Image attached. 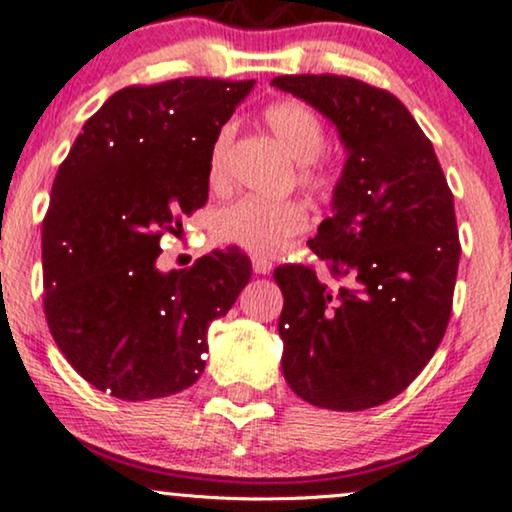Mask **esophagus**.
Instances as JSON below:
<instances>
[{
    "instance_id": "1",
    "label": "esophagus",
    "mask_w": 512,
    "mask_h": 512,
    "mask_svg": "<svg viewBox=\"0 0 512 512\" xmlns=\"http://www.w3.org/2000/svg\"><path fill=\"white\" fill-rule=\"evenodd\" d=\"M252 269H255V274H269L272 272V262H269L267 257L255 255L252 257Z\"/></svg>"
}]
</instances>
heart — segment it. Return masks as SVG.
<instances>
[{"mask_svg":"<svg viewBox=\"0 0 512 512\" xmlns=\"http://www.w3.org/2000/svg\"><path fill=\"white\" fill-rule=\"evenodd\" d=\"M264 122L276 142L298 161L296 182L310 197L330 199L337 190V170L320 154L325 151L327 132L322 117L310 105L301 101H279L264 110ZM236 127L226 122L216 132L209 149L207 180L211 190H223L228 185V161ZM308 228V211L296 199H260L240 197L214 214V233L226 243L255 252V255H274L284 250L291 238Z\"/></svg>","mask_w":512,"mask_h":512,"instance_id":"heart-1","label":"heart"}]
</instances>
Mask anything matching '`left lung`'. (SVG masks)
<instances>
[{
  "label": "left lung",
  "mask_w": 512,
  "mask_h": 512,
  "mask_svg": "<svg viewBox=\"0 0 512 512\" xmlns=\"http://www.w3.org/2000/svg\"><path fill=\"white\" fill-rule=\"evenodd\" d=\"M337 125L349 151L334 214L308 240L313 267L284 264L286 383L322 409L361 411L407 390L448 330L460 238L433 144L390 91L339 74L276 76Z\"/></svg>",
  "instance_id": "1"
}]
</instances>
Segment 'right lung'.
Segmentation results:
<instances>
[{"instance_id":"1","label":"right lung","mask_w":512,"mask_h":512,"mask_svg":"<svg viewBox=\"0 0 512 512\" xmlns=\"http://www.w3.org/2000/svg\"><path fill=\"white\" fill-rule=\"evenodd\" d=\"M255 81L185 76L113 93L86 120L43 219L45 320L86 383L127 402L202 375L211 320L250 281L238 248L156 269L163 233L209 199V149Z\"/></svg>"}]
</instances>
